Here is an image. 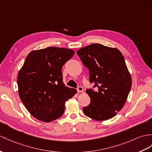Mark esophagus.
Instances as JSON below:
<instances>
[{"label":"esophagus","instance_id":"obj_1","mask_svg":"<svg viewBox=\"0 0 152 152\" xmlns=\"http://www.w3.org/2000/svg\"><path fill=\"white\" fill-rule=\"evenodd\" d=\"M77 90L78 93H82V92H83V88L82 86H79L77 88Z\"/></svg>","mask_w":152,"mask_h":152}]
</instances>
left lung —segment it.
I'll return each instance as SVG.
<instances>
[{"label":"left lung","mask_w":152,"mask_h":152,"mask_svg":"<svg viewBox=\"0 0 152 152\" xmlns=\"http://www.w3.org/2000/svg\"><path fill=\"white\" fill-rule=\"evenodd\" d=\"M77 53L89 69L90 83L97 88L86 90L91 101L84 113L96 121L111 119L123 108L132 87L123 55L117 48L100 44L80 48Z\"/></svg>","instance_id":"obj_1"}]
</instances>
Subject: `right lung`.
<instances>
[{
    "label": "right lung",
    "mask_w": 152,
    "mask_h": 152,
    "mask_svg": "<svg viewBox=\"0 0 152 152\" xmlns=\"http://www.w3.org/2000/svg\"><path fill=\"white\" fill-rule=\"evenodd\" d=\"M75 54L68 48L48 47L32 51L18 74V95L37 119L49 123L63 115L65 102L77 93L65 86L62 68Z\"/></svg>",
    "instance_id": "right-lung-1"
}]
</instances>
